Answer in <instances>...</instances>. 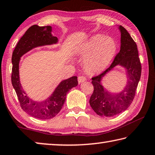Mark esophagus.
Returning a JSON list of instances; mask_svg holds the SVG:
<instances>
[{"instance_id": "1", "label": "esophagus", "mask_w": 155, "mask_h": 155, "mask_svg": "<svg viewBox=\"0 0 155 155\" xmlns=\"http://www.w3.org/2000/svg\"><path fill=\"white\" fill-rule=\"evenodd\" d=\"M86 81V78L84 77V76H80V77H78V83H81L84 82V81Z\"/></svg>"}]
</instances>
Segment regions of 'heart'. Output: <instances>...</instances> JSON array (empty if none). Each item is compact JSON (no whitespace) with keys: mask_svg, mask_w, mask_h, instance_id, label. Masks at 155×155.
I'll use <instances>...</instances> for the list:
<instances>
[{"mask_svg":"<svg viewBox=\"0 0 155 155\" xmlns=\"http://www.w3.org/2000/svg\"><path fill=\"white\" fill-rule=\"evenodd\" d=\"M116 50V43L111 37L96 35L83 44L80 52L83 55L87 54L84 59L86 69L91 72H98L109 65Z\"/></svg>","mask_w":155,"mask_h":155,"instance_id":"1","label":"heart"}]
</instances>
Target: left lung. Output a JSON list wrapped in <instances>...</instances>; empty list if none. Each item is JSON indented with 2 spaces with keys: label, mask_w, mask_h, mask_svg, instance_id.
<instances>
[{
  "label": "left lung",
  "mask_w": 155,
  "mask_h": 155,
  "mask_svg": "<svg viewBox=\"0 0 155 155\" xmlns=\"http://www.w3.org/2000/svg\"><path fill=\"white\" fill-rule=\"evenodd\" d=\"M121 46L111 65L101 74L91 78L94 91L90 99L91 108L102 117H112L124 111L132 103L141 74V65L137 46L125 28L120 25ZM124 67L127 71L128 83L119 94H109L101 86V77L115 65Z\"/></svg>",
  "instance_id": "obj_1"
}]
</instances>
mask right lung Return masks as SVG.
I'll use <instances>...</instances> for the list:
<instances>
[{
  "label": "right lung",
  "instance_id": "add662e5",
  "mask_svg": "<svg viewBox=\"0 0 155 155\" xmlns=\"http://www.w3.org/2000/svg\"><path fill=\"white\" fill-rule=\"evenodd\" d=\"M51 26H31L18 41L12 54V83L17 94L20 107L28 115L38 119H51L58 114L65 103L66 94L70 89L78 85L77 77L63 81L57 86L51 96L45 101L38 103L31 101L26 95L19 79V61L26 52L35 47L57 42V37L51 34Z\"/></svg>",
  "mask_w": 155,
  "mask_h": 155
}]
</instances>
